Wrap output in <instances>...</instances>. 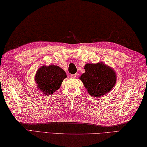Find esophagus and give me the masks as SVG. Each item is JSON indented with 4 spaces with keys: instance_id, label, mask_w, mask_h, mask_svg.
Masks as SVG:
<instances>
[{
    "instance_id": "esophagus-1",
    "label": "esophagus",
    "mask_w": 147,
    "mask_h": 147,
    "mask_svg": "<svg viewBox=\"0 0 147 147\" xmlns=\"http://www.w3.org/2000/svg\"><path fill=\"white\" fill-rule=\"evenodd\" d=\"M76 76H77L76 74H71L70 76H71V78H74L76 77Z\"/></svg>"
}]
</instances>
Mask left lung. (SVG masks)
Returning <instances> with one entry per match:
<instances>
[{"label": "left lung", "mask_w": 147, "mask_h": 147, "mask_svg": "<svg viewBox=\"0 0 147 147\" xmlns=\"http://www.w3.org/2000/svg\"><path fill=\"white\" fill-rule=\"evenodd\" d=\"M84 68L80 79L90 95L100 97L111 91L117 80L113 69L102 62L86 64Z\"/></svg>", "instance_id": "1"}]
</instances>
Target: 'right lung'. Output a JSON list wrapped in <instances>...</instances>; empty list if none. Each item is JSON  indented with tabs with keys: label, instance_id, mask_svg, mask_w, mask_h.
Masks as SVG:
<instances>
[{
	"label": "right lung",
	"instance_id": "add662e5",
	"mask_svg": "<svg viewBox=\"0 0 147 147\" xmlns=\"http://www.w3.org/2000/svg\"><path fill=\"white\" fill-rule=\"evenodd\" d=\"M66 77L65 71L57 65H43L36 71L35 80L40 91L49 95L60 88L62 81Z\"/></svg>",
	"mask_w": 147,
	"mask_h": 147
}]
</instances>
